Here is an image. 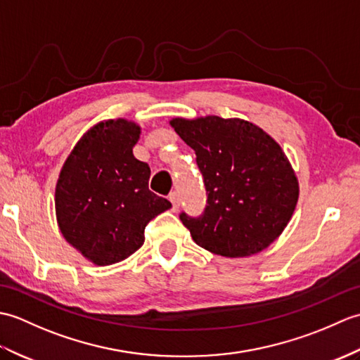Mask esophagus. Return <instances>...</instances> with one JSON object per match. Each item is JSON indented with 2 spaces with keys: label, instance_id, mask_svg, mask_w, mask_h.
<instances>
[{
  "label": "esophagus",
  "instance_id": "esophagus-1",
  "mask_svg": "<svg viewBox=\"0 0 360 360\" xmlns=\"http://www.w3.org/2000/svg\"><path fill=\"white\" fill-rule=\"evenodd\" d=\"M168 198H170L172 205H173V210L176 212V210L179 209V195L176 193V192H173V193H170V196H168Z\"/></svg>",
  "mask_w": 360,
  "mask_h": 360
}]
</instances>
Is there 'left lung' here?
<instances>
[{
  "label": "left lung",
  "mask_w": 360,
  "mask_h": 360,
  "mask_svg": "<svg viewBox=\"0 0 360 360\" xmlns=\"http://www.w3.org/2000/svg\"><path fill=\"white\" fill-rule=\"evenodd\" d=\"M170 125L195 150L207 192L202 215H179L198 246L238 258L277 240L298 200L297 176L280 145L243 119L176 117Z\"/></svg>",
  "instance_id": "left-lung-1"
}]
</instances>
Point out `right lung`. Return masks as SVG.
Wrapping results in <instances>:
<instances>
[{"label":"right lung","mask_w":360,"mask_h":360,"mask_svg":"<svg viewBox=\"0 0 360 360\" xmlns=\"http://www.w3.org/2000/svg\"><path fill=\"white\" fill-rule=\"evenodd\" d=\"M141 127L105 120L82 136L56 187L60 232L97 266L119 263L145 241V226L172 207L148 188L150 167L133 155Z\"/></svg>","instance_id":"obj_1"}]
</instances>
